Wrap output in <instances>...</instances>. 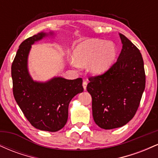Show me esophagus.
Returning <instances> with one entry per match:
<instances>
[{
    "instance_id": "1",
    "label": "esophagus",
    "mask_w": 158,
    "mask_h": 158,
    "mask_svg": "<svg viewBox=\"0 0 158 158\" xmlns=\"http://www.w3.org/2000/svg\"><path fill=\"white\" fill-rule=\"evenodd\" d=\"M87 85H88V82H87V81H85V80L83 81V82H82V86H83V88H84V90H86Z\"/></svg>"
}]
</instances>
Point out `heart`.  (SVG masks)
Wrapping results in <instances>:
<instances>
[{
  "instance_id": "1",
  "label": "heart",
  "mask_w": 158,
  "mask_h": 158,
  "mask_svg": "<svg viewBox=\"0 0 158 158\" xmlns=\"http://www.w3.org/2000/svg\"><path fill=\"white\" fill-rule=\"evenodd\" d=\"M117 54L116 45L103 40L90 39L82 41L73 50L74 67H84L88 64L90 73L101 74L108 70Z\"/></svg>"
}]
</instances>
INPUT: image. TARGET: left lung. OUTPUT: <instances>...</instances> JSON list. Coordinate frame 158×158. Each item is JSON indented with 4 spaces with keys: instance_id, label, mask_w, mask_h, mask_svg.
I'll return each instance as SVG.
<instances>
[{
    "instance_id": "obj_1",
    "label": "left lung",
    "mask_w": 158,
    "mask_h": 158,
    "mask_svg": "<svg viewBox=\"0 0 158 158\" xmlns=\"http://www.w3.org/2000/svg\"><path fill=\"white\" fill-rule=\"evenodd\" d=\"M117 61L102 75L89 77L94 122L103 129L127 124L135 117L146 86L143 59L139 49L123 34Z\"/></svg>"
}]
</instances>
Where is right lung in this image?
Wrapping results in <instances>:
<instances>
[{"label": "right lung", "mask_w": 158, "mask_h": 158, "mask_svg": "<svg viewBox=\"0 0 158 158\" xmlns=\"http://www.w3.org/2000/svg\"><path fill=\"white\" fill-rule=\"evenodd\" d=\"M48 35L40 32L20 44L12 64V90L16 102L32 126L41 131L55 132L66 124L69 103L84 88L81 78L70 80L54 77L46 82H39L30 77L27 59L31 45Z\"/></svg>", "instance_id": "obj_1"}]
</instances>
